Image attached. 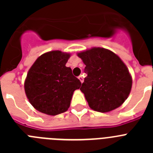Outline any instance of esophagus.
Instances as JSON below:
<instances>
[{"mask_svg":"<svg viewBox=\"0 0 153 153\" xmlns=\"http://www.w3.org/2000/svg\"><path fill=\"white\" fill-rule=\"evenodd\" d=\"M78 78H79V80H80L81 83H83V76H82V75L79 76H78Z\"/></svg>","mask_w":153,"mask_h":153,"instance_id":"obj_1","label":"esophagus"}]
</instances>
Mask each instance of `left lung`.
<instances>
[{"mask_svg":"<svg viewBox=\"0 0 153 153\" xmlns=\"http://www.w3.org/2000/svg\"><path fill=\"white\" fill-rule=\"evenodd\" d=\"M87 74L80 90L92 109L106 113L125 102L132 88V77L122 60L105 48L93 47L78 53Z\"/></svg>","mask_w":153,"mask_h":153,"instance_id":"1","label":"left lung"}]
</instances>
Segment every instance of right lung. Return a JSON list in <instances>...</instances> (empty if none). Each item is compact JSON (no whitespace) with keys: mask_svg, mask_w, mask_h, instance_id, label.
I'll list each match as a JSON object with an SVG mask.
<instances>
[{"mask_svg":"<svg viewBox=\"0 0 153 153\" xmlns=\"http://www.w3.org/2000/svg\"><path fill=\"white\" fill-rule=\"evenodd\" d=\"M70 53L60 51L39 56L29 70L24 90L29 102L36 110L51 116L64 113L70 105L74 92L81 82L66 67Z\"/></svg>","mask_w":153,"mask_h":153,"instance_id":"right-lung-1","label":"right lung"}]
</instances>
